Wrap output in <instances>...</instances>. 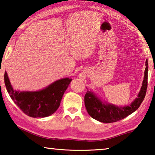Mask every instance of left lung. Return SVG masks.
Wrapping results in <instances>:
<instances>
[{
	"instance_id": "left-lung-1",
	"label": "left lung",
	"mask_w": 155,
	"mask_h": 155,
	"mask_svg": "<svg viewBox=\"0 0 155 155\" xmlns=\"http://www.w3.org/2000/svg\"><path fill=\"white\" fill-rule=\"evenodd\" d=\"M146 69L142 87L138 97L130 105L124 107H115L112 104H104L90 91L85 94L84 102L89 115L92 118L103 123H112L124 119L128 115L135 111L142 103L146 96L148 87V60L146 61Z\"/></svg>"
}]
</instances>
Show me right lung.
I'll return each instance as SVG.
<instances>
[{"instance_id":"add662e5","label":"right lung","mask_w":155,"mask_h":155,"mask_svg":"<svg viewBox=\"0 0 155 155\" xmlns=\"http://www.w3.org/2000/svg\"><path fill=\"white\" fill-rule=\"evenodd\" d=\"M4 80L7 90L15 104L23 113L32 117H47L55 112L72 81L68 78H63L41 91L19 92L13 90L6 72Z\"/></svg>"}]
</instances>
